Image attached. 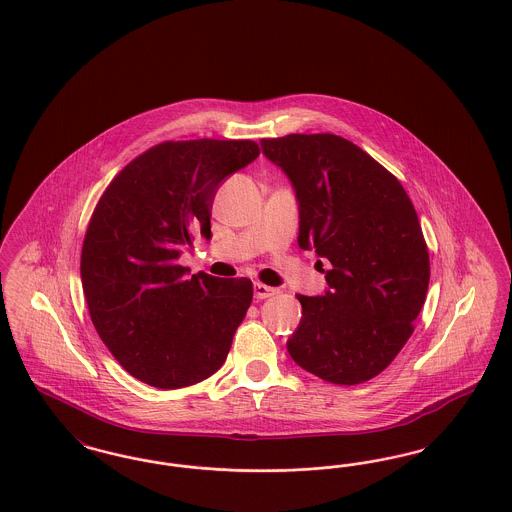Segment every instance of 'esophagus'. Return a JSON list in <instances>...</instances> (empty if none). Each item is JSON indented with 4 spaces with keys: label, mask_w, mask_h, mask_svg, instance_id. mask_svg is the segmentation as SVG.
Segmentation results:
<instances>
[{
    "label": "esophagus",
    "mask_w": 512,
    "mask_h": 512,
    "mask_svg": "<svg viewBox=\"0 0 512 512\" xmlns=\"http://www.w3.org/2000/svg\"><path fill=\"white\" fill-rule=\"evenodd\" d=\"M276 288H270V286H265V284H261V282H255L253 284V293H255V297L257 299H267V297H272V295H276Z\"/></svg>",
    "instance_id": "esophagus-1"
}]
</instances>
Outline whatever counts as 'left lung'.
<instances>
[{"mask_svg": "<svg viewBox=\"0 0 512 512\" xmlns=\"http://www.w3.org/2000/svg\"><path fill=\"white\" fill-rule=\"evenodd\" d=\"M261 147L292 182L297 244L330 265L324 292L297 295L303 313L288 353L326 382L363 384L411 338L428 292L413 203L393 174L340 136L290 134Z\"/></svg>", "mask_w": 512, "mask_h": 512, "instance_id": "obj_1", "label": "left lung"}]
</instances>
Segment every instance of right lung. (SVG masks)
Returning <instances> with one entry per match:
<instances>
[{"mask_svg": "<svg viewBox=\"0 0 512 512\" xmlns=\"http://www.w3.org/2000/svg\"><path fill=\"white\" fill-rule=\"evenodd\" d=\"M259 157L251 140L151 147L101 195L80 259L99 338L126 372L159 390L197 384L224 365L253 299L247 278L188 276L178 259L211 238L220 184Z\"/></svg>", "mask_w": 512, "mask_h": 512, "instance_id": "obj_1", "label": "right lung"}]
</instances>
